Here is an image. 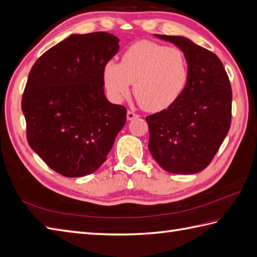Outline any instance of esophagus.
Listing matches in <instances>:
<instances>
[{
	"instance_id": "esophagus-1",
	"label": "esophagus",
	"mask_w": 257,
	"mask_h": 257,
	"mask_svg": "<svg viewBox=\"0 0 257 257\" xmlns=\"http://www.w3.org/2000/svg\"><path fill=\"white\" fill-rule=\"evenodd\" d=\"M139 117V115L138 114H136V112H134V111H130V110H128V112H127V118H128V120H133V119H135V118H138Z\"/></svg>"
}]
</instances>
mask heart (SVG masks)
<instances>
[{
  "instance_id": "obj_1",
  "label": "heart",
  "mask_w": 257,
  "mask_h": 257,
  "mask_svg": "<svg viewBox=\"0 0 257 257\" xmlns=\"http://www.w3.org/2000/svg\"><path fill=\"white\" fill-rule=\"evenodd\" d=\"M188 62L184 52L142 40L124 51L121 63L110 61L104 70L105 86L119 101L127 97L134 84V94L149 111H159L174 104L186 87Z\"/></svg>"
}]
</instances>
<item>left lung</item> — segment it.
I'll return each instance as SVG.
<instances>
[{"label":"left lung","instance_id":"left-lung-1","mask_svg":"<svg viewBox=\"0 0 257 257\" xmlns=\"http://www.w3.org/2000/svg\"><path fill=\"white\" fill-rule=\"evenodd\" d=\"M184 52L188 62L186 87L168 109L146 117L149 150L161 168L195 174L216 156L231 126L232 89L221 60L181 36L157 35Z\"/></svg>","mask_w":257,"mask_h":257}]
</instances>
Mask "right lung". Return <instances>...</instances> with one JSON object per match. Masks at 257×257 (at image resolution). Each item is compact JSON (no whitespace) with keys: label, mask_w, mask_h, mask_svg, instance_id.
<instances>
[{"label":"right lung","mask_w":257,"mask_h":257,"mask_svg":"<svg viewBox=\"0 0 257 257\" xmlns=\"http://www.w3.org/2000/svg\"><path fill=\"white\" fill-rule=\"evenodd\" d=\"M118 43L104 32L71 35L29 72L22 98L28 145L65 177L96 171L126 123V107L107 100L103 87Z\"/></svg>","instance_id":"add662e5"}]
</instances>
